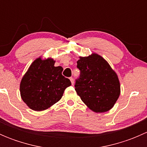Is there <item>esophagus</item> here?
Listing matches in <instances>:
<instances>
[{
    "instance_id": "obj_1",
    "label": "esophagus",
    "mask_w": 147,
    "mask_h": 147,
    "mask_svg": "<svg viewBox=\"0 0 147 147\" xmlns=\"http://www.w3.org/2000/svg\"><path fill=\"white\" fill-rule=\"evenodd\" d=\"M69 80H70L72 84H74V80H73V78H69Z\"/></svg>"
}]
</instances>
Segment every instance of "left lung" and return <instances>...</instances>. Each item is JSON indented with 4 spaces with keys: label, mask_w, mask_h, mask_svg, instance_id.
<instances>
[{
    "label": "left lung",
    "mask_w": 147,
    "mask_h": 147,
    "mask_svg": "<svg viewBox=\"0 0 147 147\" xmlns=\"http://www.w3.org/2000/svg\"><path fill=\"white\" fill-rule=\"evenodd\" d=\"M77 63L80 75L75 87L82 101L94 112H105L112 109L120 94L116 72L96 53L80 57Z\"/></svg>",
    "instance_id": "obj_1"
}]
</instances>
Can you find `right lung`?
<instances>
[{
	"label": "right lung",
	"mask_w": 147,
	"mask_h": 147,
	"mask_svg": "<svg viewBox=\"0 0 147 147\" xmlns=\"http://www.w3.org/2000/svg\"><path fill=\"white\" fill-rule=\"evenodd\" d=\"M52 58H37L22 78L20 96L23 102L35 111L47 109L62 98L65 89L71 85L62 75L63 68L55 67Z\"/></svg>",
	"instance_id": "1"
}]
</instances>
